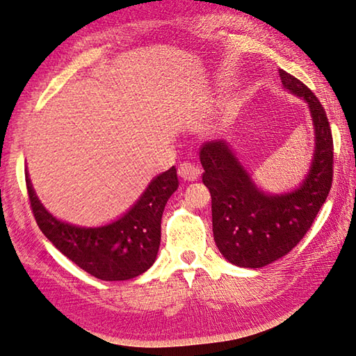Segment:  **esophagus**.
I'll use <instances>...</instances> for the list:
<instances>
[{
	"instance_id": "1",
	"label": "esophagus",
	"mask_w": 356,
	"mask_h": 356,
	"mask_svg": "<svg viewBox=\"0 0 356 356\" xmlns=\"http://www.w3.org/2000/svg\"><path fill=\"white\" fill-rule=\"evenodd\" d=\"M178 175L184 181H195L200 177V168L191 162H183L178 165Z\"/></svg>"
}]
</instances>
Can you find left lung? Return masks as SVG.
Wrapping results in <instances>:
<instances>
[{
  "mask_svg": "<svg viewBox=\"0 0 356 356\" xmlns=\"http://www.w3.org/2000/svg\"><path fill=\"white\" fill-rule=\"evenodd\" d=\"M285 89L309 103L315 154L302 186L289 194H264L224 141L200 147L202 181L211 194L213 235L229 262L258 269L289 253L315 221L332 184L334 146L326 111L307 86L280 70Z\"/></svg>",
  "mask_w": 356,
  "mask_h": 356,
  "instance_id": "8db88e82",
  "label": "left lung"
}]
</instances>
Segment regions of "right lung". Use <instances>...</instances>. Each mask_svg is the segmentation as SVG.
<instances>
[{"mask_svg": "<svg viewBox=\"0 0 356 356\" xmlns=\"http://www.w3.org/2000/svg\"><path fill=\"white\" fill-rule=\"evenodd\" d=\"M33 216L42 234L68 259L100 280L135 278L149 269L161 245V220L167 200L178 189L177 168L163 172L122 218L103 227H76L54 218L25 175Z\"/></svg>", "mask_w": 356, "mask_h": 356, "instance_id": "obj_1", "label": "right lung"}]
</instances>
